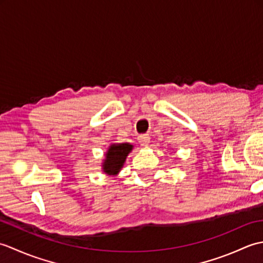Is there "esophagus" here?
<instances>
[{
  "label": "esophagus",
  "instance_id": "esophagus-1",
  "mask_svg": "<svg viewBox=\"0 0 263 263\" xmlns=\"http://www.w3.org/2000/svg\"><path fill=\"white\" fill-rule=\"evenodd\" d=\"M138 141L141 144V146H147L150 141V137L148 135H140L138 137Z\"/></svg>",
  "mask_w": 263,
  "mask_h": 263
}]
</instances>
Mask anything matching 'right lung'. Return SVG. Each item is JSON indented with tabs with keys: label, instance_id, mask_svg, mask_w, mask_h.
<instances>
[{
	"label": "right lung",
	"instance_id": "right-lung-1",
	"mask_svg": "<svg viewBox=\"0 0 263 263\" xmlns=\"http://www.w3.org/2000/svg\"><path fill=\"white\" fill-rule=\"evenodd\" d=\"M132 150V146L128 143L113 144L106 154L104 163V172L108 175H115L120 172L123 164L126 159V156Z\"/></svg>",
	"mask_w": 263,
	"mask_h": 263
}]
</instances>
